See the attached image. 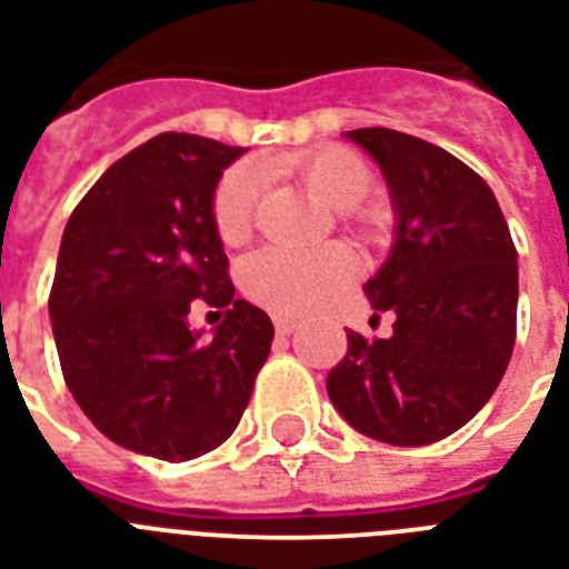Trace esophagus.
<instances>
[{
	"label": "esophagus",
	"instance_id": "1",
	"mask_svg": "<svg viewBox=\"0 0 569 569\" xmlns=\"http://www.w3.org/2000/svg\"><path fill=\"white\" fill-rule=\"evenodd\" d=\"M295 328H298V321H295V319H289V316H274V330L280 333V337L292 333Z\"/></svg>",
	"mask_w": 569,
	"mask_h": 569
}]
</instances>
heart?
I'll list each match as a JSON object with an SVG mask.
<instances>
[{"label":"heart","mask_w":569,"mask_h":569,"mask_svg":"<svg viewBox=\"0 0 569 569\" xmlns=\"http://www.w3.org/2000/svg\"><path fill=\"white\" fill-rule=\"evenodd\" d=\"M268 171H289L307 186L319 203L333 212L372 227L378 214L363 209V197L372 189L369 164L346 147H325L316 153L277 156L268 159ZM262 194V171L257 164L239 162L223 173L212 200L214 230L227 244H239L250 236L253 214ZM351 280V259L337 248L286 250L262 248L241 268V286L257 303L277 312H307L319 307Z\"/></svg>","instance_id":"1"}]
</instances>
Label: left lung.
Listing matches in <instances>:
<instances>
[{"label": "left lung", "mask_w": 569, "mask_h": 569, "mask_svg": "<svg viewBox=\"0 0 569 569\" xmlns=\"http://www.w3.org/2000/svg\"><path fill=\"white\" fill-rule=\"evenodd\" d=\"M387 180L396 236L363 286L392 337L348 333L328 396L389 446H428L472 419L499 387L517 337V248L493 191L442 147L396 129L346 132Z\"/></svg>", "instance_id": "8db88e82"}]
</instances>
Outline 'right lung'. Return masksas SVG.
Wrapping results in <instances>:
<instances>
[{
	"instance_id": "right-lung-1",
	"label": "right lung",
	"mask_w": 569,
	"mask_h": 569,
	"mask_svg": "<svg viewBox=\"0 0 569 569\" xmlns=\"http://www.w3.org/2000/svg\"><path fill=\"white\" fill-rule=\"evenodd\" d=\"M241 147L162 132L111 164L61 236L49 321L76 405L111 442L147 458H200L239 425L274 325L236 298L212 221ZM194 302L224 310L212 340Z\"/></svg>"
}]
</instances>
